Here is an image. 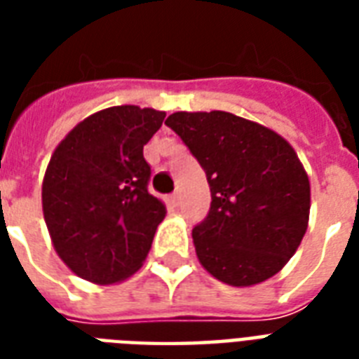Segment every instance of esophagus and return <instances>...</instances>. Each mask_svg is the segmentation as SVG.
Listing matches in <instances>:
<instances>
[{"instance_id":"34e87169","label":"esophagus","mask_w":359,"mask_h":359,"mask_svg":"<svg viewBox=\"0 0 359 359\" xmlns=\"http://www.w3.org/2000/svg\"><path fill=\"white\" fill-rule=\"evenodd\" d=\"M171 201H173V205H177V207H179V205H180V191H175L173 196H171Z\"/></svg>"}]
</instances>
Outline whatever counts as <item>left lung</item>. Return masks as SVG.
I'll return each mask as SVG.
<instances>
[{
    "mask_svg": "<svg viewBox=\"0 0 359 359\" xmlns=\"http://www.w3.org/2000/svg\"><path fill=\"white\" fill-rule=\"evenodd\" d=\"M201 163L210 210L191 231L203 268L251 287L281 270L306 235L311 186L285 137L227 111H177L165 121Z\"/></svg>",
    "mask_w": 359,
    "mask_h": 359,
    "instance_id": "1",
    "label": "left lung"
}]
</instances>
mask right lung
Returning a JSON list of instances; mask_svg holds the SVG:
<instances>
[{"label":"right lung","instance_id":"obj_1","mask_svg":"<svg viewBox=\"0 0 359 359\" xmlns=\"http://www.w3.org/2000/svg\"><path fill=\"white\" fill-rule=\"evenodd\" d=\"M165 111L100 109L55 147L42 180V212L67 266L97 285L124 281L143 266L165 205L147 190L143 147Z\"/></svg>","mask_w":359,"mask_h":359}]
</instances>
